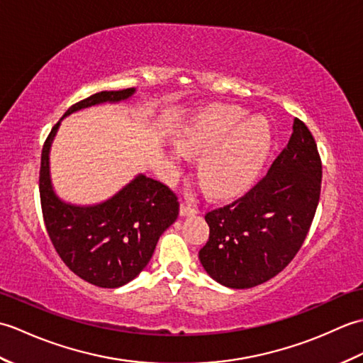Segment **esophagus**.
<instances>
[{
  "mask_svg": "<svg viewBox=\"0 0 363 363\" xmlns=\"http://www.w3.org/2000/svg\"><path fill=\"white\" fill-rule=\"evenodd\" d=\"M195 213H198L196 206H194L190 201H187V199H184V201L181 203V215H182V217H190V215H195Z\"/></svg>",
  "mask_w": 363,
  "mask_h": 363,
  "instance_id": "1",
  "label": "esophagus"
}]
</instances>
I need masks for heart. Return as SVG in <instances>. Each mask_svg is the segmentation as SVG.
<instances>
[{
    "mask_svg": "<svg viewBox=\"0 0 363 363\" xmlns=\"http://www.w3.org/2000/svg\"><path fill=\"white\" fill-rule=\"evenodd\" d=\"M234 107H215L195 118L177 137V148L201 157L198 179L206 194L221 198L238 194L254 181L269 146L268 123L242 120Z\"/></svg>",
    "mask_w": 363,
    "mask_h": 363,
    "instance_id": "b5f03b06",
    "label": "heart"
}]
</instances>
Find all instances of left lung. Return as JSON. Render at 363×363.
Masks as SVG:
<instances>
[{"instance_id":"8db88e82","label":"left lung","mask_w":363,"mask_h":363,"mask_svg":"<svg viewBox=\"0 0 363 363\" xmlns=\"http://www.w3.org/2000/svg\"><path fill=\"white\" fill-rule=\"evenodd\" d=\"M320 191L317 143L295 118L268 173L242 198L206 213L211 233L199 260L207 274L229 289H251L281 273L306 240Z\"/></svg>"}]
</instances>
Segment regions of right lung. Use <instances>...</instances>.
Here are the masks:
<instances>
[{"label": "right lung", "instance_id": "right-lung-1", "mask_svg": "<svg viewBox=\"0 0 363 363\" xmlns=\"http://www.w3.org/2000/svg\"><path fill=\"white\" fill-rule=\"evenodd\" d=\"M135 89L99 91L73 104L51 129L42 150L40 203L46 230L64 264L96 287L117 289L148 265L159 237L179 215L177 196L164 184L137 174L112 198L94 206L60 199L50 176V150L68 115L103 103H120Z\"/></svg>", "mask_w": 363, "mask_h": 363}]
</instances>
